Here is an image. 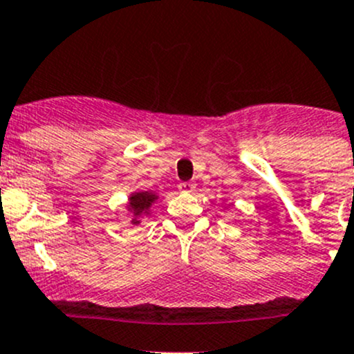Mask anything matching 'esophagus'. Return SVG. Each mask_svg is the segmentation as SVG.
Returning <instances> with one entry per match:
<instances>
[{"label":"esophagus","instance_id":"esophagus-1","mask_svg":"<svg viewBox=\"0 0 354 354\" xmlns=\"http://www.w3.org/2000/svg\"><path fill=\"white\" fill-rule=\"evenodd\" d=\"M180 190L183 192V194H190V192L195 190V183H190V181H183V183H180Z\"/></svg>","mask_w":354,"mask_h":354}]
</instances>
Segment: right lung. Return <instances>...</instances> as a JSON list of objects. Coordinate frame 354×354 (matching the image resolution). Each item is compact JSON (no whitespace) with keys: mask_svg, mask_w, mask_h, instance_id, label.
Instances as JSON below:
<instances>
[{"mask_svg":"<svg viewBox=\"0 0 354 354\" xmlns=\"http://www.w3.org/2000/svg\"><path fill=\"white\" fill-rule=\"evenodd\" d=\"M156 200V195L149 194V192H138V194L131 195L130 197V210L135 214V217L147 214L149 207ZM133 224H138V219H133Z\"/></svg>","mask_w":354,"mask_h":354,"instance_id":"obj_1","label":"right lung"}]
</instances>
